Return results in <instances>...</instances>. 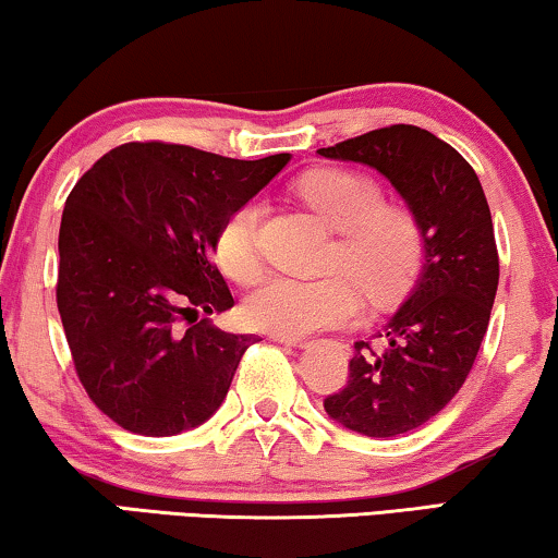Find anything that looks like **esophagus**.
Returning a JSON list of instances; mask_svg holds the SVG:
<instances>
[{
    "label": "esophagus",
    "instance_id": "obj_1",
    "mask_svg": "<svg viewBox=\"0 0 558 558\" xmlns=\"http://www.w3.org/2000/svg\"><path fill=\"white\" fill-rule=\"evenodd\" d=\"M272 339L278 343H288V347H301V349H305L311 343L308 339H301V336H298V339H290V336H272Z\"/></svg>",
    "mask_w": 558,
    "mask_h": 558
}]
</instances>
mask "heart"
I'll list each match as a JSON object with an SVG mask.
<instances>
[{"label": "heart", "instance_id": "1", "mask_svg": "<svg viewBox=\"0 0 558 558\" xmlns=\"http://www.w3.org/2000/svg\"><path fill=\"white\" fill-rule=\"evenodd\" d=\"M301 197L339 234L333 268L354 272L376 301L395 298L410 286L420 263V227L410 209L384 204L372 177L351 169H313L298 182ZM260 207L245 202L219 225L215 257L227 278L250 282L260 272L257 247ZM356 282L347 272L305 280L276 276L245 301V320L272 336H305L318 328L347 324L359 313Z\"/></svg>", "mask_w": 558, "mask_h": 558}]
</instances>
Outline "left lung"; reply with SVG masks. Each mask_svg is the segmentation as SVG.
I'll return each mask as SVG.
<instances>
[{"instance_id":"8db88e82","label":"left lung","mask_w":558,"mask_h":558,"mask_svg":"<svg viewBox=\"0 0 558 558\" xmlns=\"http://www.w3.org/2000/svg\"><path fill=\"white\" fill-rule=\"evenodd\" d=\"M333 161L372 167L417 219V280L381 331L356 341L349 381L326 397V414L366 437H397L433 420L465 384L488 331L498 290V250L473 167L417 125H389L318 148Z\"/></svg>"}]
</instances>
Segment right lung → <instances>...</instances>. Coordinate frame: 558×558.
<instances>
[{
    "mask_svg": "<svg viewBox=\"0 0 558 558\" xmlns=\"http://www.w3.org/2000/svg\"><path fill=\"white\" fill-rule=\"evenodd\" d=\"M290 161L123 144L73 186L60 222L58 311L85 391L146 437L199 427L255 336L211 326L234 305L215 265L219 225ZM193 326L181 331V320Z\"/></svg>",
    "mask_w": 558,
    "mask_h": 558,
    "instance_id": "add662e5",
    "label": "right lung"
}]
</instances>
